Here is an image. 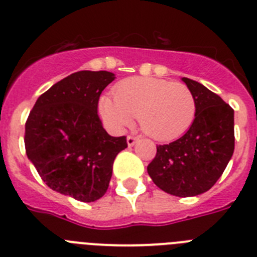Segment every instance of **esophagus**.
Wrapping results in <instances>:
<instances>
[{"label": "esophagus", "instance_id": "obj_1", "mask_svg": "<svg viewBox=\"0 0 257 257\" xmlns=\"http://www.w3.org/2000/svg\"><path fill=\"white\" fill-rule=\"evenodd\" d=\"M136 142H137V138H136L135 136H128V137H126V144H128L129 147L135 146Z\"/></svg>", "mask_w": 257, "mask_h": 257}]
</instances>
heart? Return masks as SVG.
Returning <instances> with one entry per match:
<instances>
[{"instance_id":"heart-1","label":"heart","mask_w":257,"mask_h":257,"mask_svg":"<svg viewBox=\"0 0 257 257\" xmlns=\"http://www.w3.org/2000/svg\"><path fill=\"white\" fill-rule=\"evenodd\" d=\"M115 101H99V115L115 132L125 129L138 117L140 126L154 140L172 141L182 136L195 119L196 102L182 82L154 77H132L117 84Z\"/></svg>"}]
</instances>
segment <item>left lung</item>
<instances>
[{
  "instance_id": "obj_1",
  "label": "left lung",
  "mask_w": 257,
  "mask_h": 257,
  "mask_svg": "<svg viewBox=\"0 0 257 257\" xmlns=\"http://www.w3.org/2000/svg\"><path fill=\"white\" fill-rule=\"evenodd\" d=\"M182 81L195 97V119L182 137L156 146L147 173L163 191L186 198L208 191L224 173L234 153V110L200 82Z\"/></svg>"
}]
</instances>
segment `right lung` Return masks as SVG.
Returning <instances> with one entry per match:
<instances>
[{"mask_svg": "<svg viewBox=\"0 0 257 257\" xmlns=\"http://www.w3.org/2000/svg\"><path fill=\"white\" fill-rule=\"evenodd\" d=\"M115 75L79 71L39 97L26 122V153L54 191L95 202L108 189L116 155L126 137H112L98 116L101 93Z\"/></svg>", "mask_w": 257, "mask_h": 257, "instance_id": "obj_1", "label": "right lung"}]
</instances>
